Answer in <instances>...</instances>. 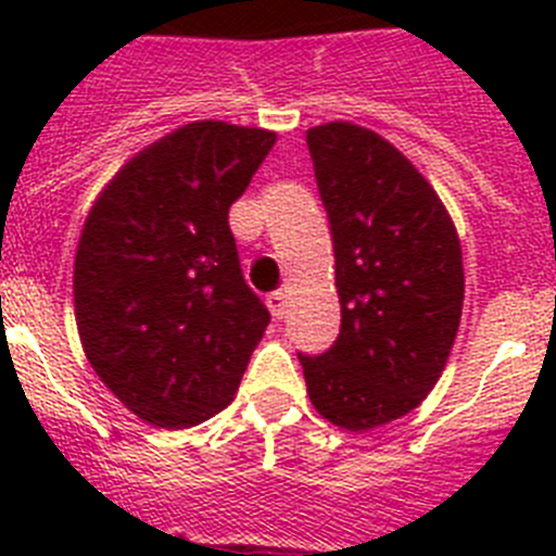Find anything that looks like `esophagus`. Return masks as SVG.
Instances as JSON below:
<instances>
[{
  "instance_id": "34e87169",
  "label": "esophagus",
  "mask_w": 556,
  "mask_h": 556,
  "mask_svg": "<svg viewBox=\"0 0 556 556\" xmlns=\"http://www.w3.org/2000/svg\"><path fill=\"white\" fill-rule=\"evenodd\" d=\"M287 301H289V294L283 292V289H275V292L267 294V306H269V312H273V317H278V320H281L283 312H287Z\"/></svg>"
}]
</instances>
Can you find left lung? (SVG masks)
<instances>
[{
    "instance_id": "1",
    "label": "left lung",
    "mask_w": 556,
    "mask_h": 556,
    "mask_svg": "<svg viewBox=\"0 0 556 556\" xmlns=\"http://www.w3.org/2000/svg\"><path fill=\"white\" fill-rule=\"evenodd\" d=\"M331 225L342 323L320 356L298 353L314 409L367 431L415 409L448 362L465 298L462 250L426 178L378 132H306Z\"/></svg>"
}]
</instances>
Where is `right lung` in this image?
<instances>
[{"instance_id": "add662e5", "label": "right lung", "mask_w": 556, "mask_h": 556, "mask_svg": "<svg viewBox=\"0 0 556 556\" xmlns=\"http://www.w3.org/2000/svg\"><path fill=\"white\" fill-rule=\"evenodd\" d=\"M275 132L194 122L127 161L75 258L83 348L141 420L198 426L233 401L269 312L248 287L228 211Z\"/></svg>"}]
</instances>
